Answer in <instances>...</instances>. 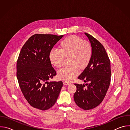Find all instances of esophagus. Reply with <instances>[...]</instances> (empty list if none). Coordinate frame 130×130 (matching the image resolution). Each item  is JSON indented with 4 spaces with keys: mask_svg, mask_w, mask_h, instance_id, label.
Returning a JSON list of instances; mask_svg holds the SVG:
<instances>
[{
    "mask_svg": "<svg viewBox=\"0 0 130 130\" xmlns=\"http://www.w3.org/2000/svg\"><path fill=\"white\" fill-rule=\"evenodd\" d=\"M63 84L64 85H69L70 84V83L69 82H67V81H64L63 82Z\"/></svg>",
    "mask_w": 130,
    "mask_h": 130,
    "instance_id": "1",
    "label": "esophagus"
}]
</instances>
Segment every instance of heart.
Instances as JSON below:
<instances>
[{"mask_svg":"<svg viewBox=\"0 0 130 130\" xmlns=\"http://www.w3.org/2000/svg\"><path fill=\"white\" fill-rule=\"evenodd\" d=\"M92 54L91 44L76 35H70L62 40L59 50H51L49 60L51 64L57 68L61 67L64 58L68 57V66L60 69L58 77L62 80L71 81L78 75L79 68L83 69L89 63Z\"/></svg>","mask_w":130,"mask_h":130,"instance_id":"obj_1","label":"heart"}]
</instances>
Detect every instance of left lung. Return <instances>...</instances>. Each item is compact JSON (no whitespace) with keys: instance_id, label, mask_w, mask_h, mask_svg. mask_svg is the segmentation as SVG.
<instances>
[{"instance_id":"8db88e82","label":"left lung","mask_w":130,"mask_h":130,"mask_svg":"<svg viewBox=\"0 0 130 130\" xmlns=\"http://www.w3.org/2000/svg\"><path fill=\"white\" fill-rule=\"evenodd\" d=\"M91 43L92 54L91 60L78 79L87 83H75L77 90L73 98L76 104L84 110L98 106L105 97L110 82V63L103 45L94 37L85 33Z\"/></svg>"}]
</instances>
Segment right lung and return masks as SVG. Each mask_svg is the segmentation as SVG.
<instances>
[{"label": "right lung", "mask_w": 130, "mask_h": 130, "mask_svg": "<svg viewBox=\"0 0 130 130\" xmlns=\"http://www.w3.org/2000/svg\"><path fill=\"white\" fill-rule=\"evenodd\" d=\"M63 35L35 34L23 46L16 65V76L22 93L32 107L42 110L56 102L62 81H48L57 75L49 60L54 45Z\"/></svg>", "instance_id": "1"}]
</instances>
